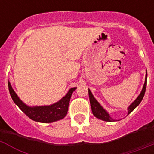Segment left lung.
<instances>
[{
  "label": "left lung",
  "instance_id": "obj_1",
  "mask_svg": "<svg viewBox=\"0 0 154 154\" xmlns=\"http://www.w3.org/2000/svg\"><path fill=\"white\" fill-rule=\"evenodd\" d=\"M146 79H147V73L146 74L145 82H144L143 87V89L142 91H141L140 94L138 96V97L132 103V104L130 105V106L128 107V115H129L131 112H133V110H134V109H135L136 107L141 103V101H142L143 98L144 96V94H145V92H146ZM89 101H90L91 108H92V113H93V115L95 116L96 118H98V119H102V120L106 121V122H112V121H115L112 117H110L109 114L102 107V106L99 104V102L95 99V97H94L93 95H92V93L91 92V91L89 90Z\"/></svg>",
  "mask_w": 154,
  "mask_h": 154
}]
</instances>
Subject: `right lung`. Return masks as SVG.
<instances>
[{"instance_id":"obj_1","label":"right lung","mask_w":154,"mask_h":154,"mask_svg":"<svg viewBox=\"0 0 154 154\" xmlns=\"http://www.w3.org/2000/svg\"><path fill=\"white\" fill-rule=\"evenodd\" d=\"M8 89L10 95L13 99L14 103L17 105L21 110L26 114L32 120L39 123H52L55 121L60 120L65 117L68 112L69 101L72 94L76 89V87L72 88L69 90L67 94L62 99L57 103L50 106H28L24 104L19 99L16 92L12 89L10 82L8 81Z\"/></svg>"}]
</instances>
